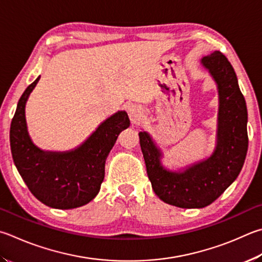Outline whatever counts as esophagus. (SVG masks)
<instances>
[{
	"instance_id": "obj_1",
	"label": "esophagus",
	"mask_w": 262,
	"mask_h": 262,
	"mask_svg": "<svg viewBox=\"0 0 262 262\" xmlns=\"http://www.w3.org/2000/svg\"><path fill=\"white\" fill-rule=\"evenodd\" d=\"M128 116H129L132 123H137L142 118H143L144 112L142 110V107L133 104V105L128 107Z\"/></svg>"
}]
</instances>
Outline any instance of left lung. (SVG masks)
Here are the masks:
<instances>
[{"label": "left lung", "mask_w": 262, "mask_h": 262, "mask_svg": "<svg viewBox=\"0 0 262 262\" xmlns=\"http://www.w3.org/2000/svg\"><path fill=\"white\" fill-rule=\"evenodd\" d=\"M201 64L216 84L219 95L215 147L210 157L185 167L169 169L164 154L149 133H139L152 189L161 201L181 208L212 204L238 177L247 154V108L238 80L220 51L203 57Z\"/></svg>", "instance_id": "1"}]
</instances>
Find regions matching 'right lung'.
<instances>
[{"instance_id": "1", "label": "right lung", "mask_w": 262, "mask_h": 262, "mask_svg": "<svg viewBox=\"0 0 262 262\" xmlns=\"http://www.w3.org/2000/svg\"><path fill=\"white\" fill-rule=\"evenodd\" d=\"M39 80L24 92L11 121L13 163L30 191L45 205L59 210L83 206L99 192L107 156L119 134L129 127V118L126 111L113 113L72 150H42L28 134L25 116L27 99Z\"/></svg>"}]
</instances>
